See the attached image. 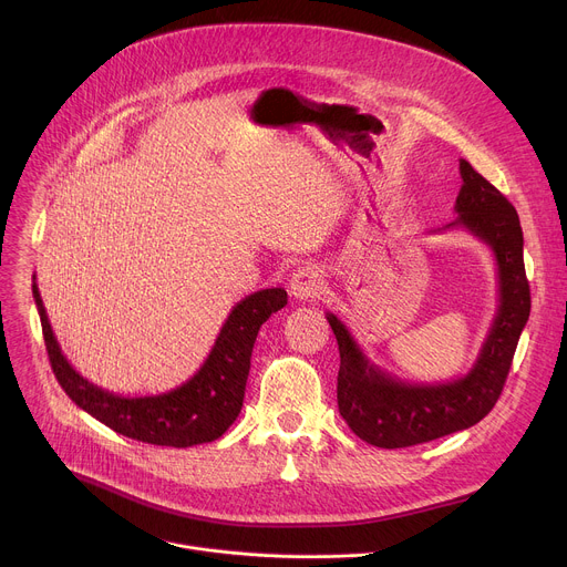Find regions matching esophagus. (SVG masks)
<instances>
[{
    "label": "esophagus",
    "mask_w": 567,
    "mask_h": 567,
    "mask_svg": "<svg viewBox=\"0 0 567 567\" xmlns=\"http://www.w3.org/2000/svg\"><path fill=\"white\" fill-rule=\"evenodd\" d=\"M289 293L296 300H311L322 293V276L316 267H300L289 280Z\"/></svg>",
    "instance_id": "1"
}]
</instances>
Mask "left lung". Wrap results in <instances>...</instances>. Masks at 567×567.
Returning <instances> with one entry per match:
<instances>
[{"mask_svg": "<svg viewBox=\"0 0 567 567\" xmlns=\"http://www.w3.org/2000/svg\"><path fill=\"white\" fill-rule=\"evenodd\" d=\"M462 188L455 221L482 239L498 267V309L473 368L446 383H411L372 363L346 322L328 311L341 368L339 413L363 442L379 449L424 444L477 424L496 406L507 381L520 332L529 318V282L523 262V228L516 208L480 173L460 158Z\"/></svg>", "mask_w": 567, "mask_h": 567, "instance_id": "1", "label": "left lung"}]
</instances>
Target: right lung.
<instances>
[{
    "instance_id": "obj_1",
    "label": "right lung",
    "mask_w": 567,
    "mask_h": 567,
    "mask_svg": "<svg viewBox=\"0 0 567 567\" xmlns=\"http://www.w3.org/2000/svg\"><path fill=\"white\" fill-rule=\"evenodd\" d=\"M33 298L53 374L75 406L125 437L175 449L213 442L237 420L258 332L271 313L287 305L282 287L241 298L224 320L204 365L186 383L161 394L123 396L73 370L53 337L38 282H33Z\"/></svg>"
}]
</instances>
